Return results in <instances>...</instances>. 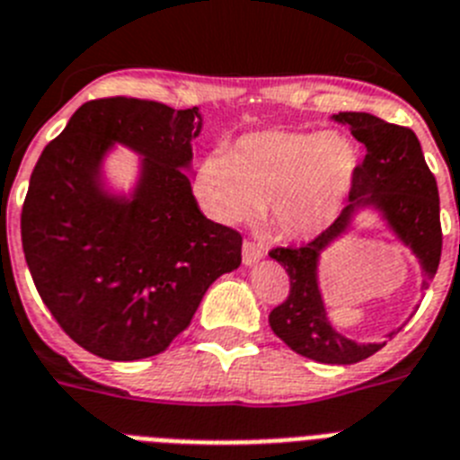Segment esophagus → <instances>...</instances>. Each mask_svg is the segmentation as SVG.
Returning a JSON list of instances; mask_svg holds the SVG:
<instances>
[{
    "instance_id": "1",
    "label": "esophagus",
    "mask_w": 460,
    "mask_h": 460,
    "mask_svg": "<svg viewBox=\"0 0 460 460\" xmlns=\"http://www.w3.org/2000/svg\"><path fill=\"white\" fill-rule=\"evenodd\" d=\"M262 257H264L262 245H257V243L252 241L243 243V264H245V267H252V264L260 262Z\"/></svg>"
}]
</instances>
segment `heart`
<instances>
[{"label":"heart","mask_w":460,"mask_h":460,"mask_svg":"<svg viewBox=\"0 0 460 460\" xmlns=\"http://www.w3.org/2000/svg\"><path fill=\"white\" fill-rule=\"evenodd\" d=\"M359 148L342 132L262 129L229 151H212L196 172V196L222 224L267 217L283 238L312 241L340 217L359 172Z\"/></svg>","instance_id":"obj_1"}]
</instances>
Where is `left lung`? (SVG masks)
I'll use <instances>...</instances> for the list:
<instances>
[{
    "instance_id": "8db88e82",
    "label": "left lung",
    "mask_w": 460,
    "mask_h": 460,
    "mask_svg": "<svg viewBox=\"0 0 460 460\" xmlns=\"http://www.w3.org/2000/svg\"><path fill=\"white\" fill-rule=\"evenodd\" d=\"M333 120L349 127L354 139L366 146V155L354 179L349 205L340 217L307 245L269 252L290 276L288 297L271 309L269 326L293 352L307 359L357 364L378 352L385 342H354L328 321L319 288L321 252L352 229L361 210L371 208L416 255L423 271V288H428L442 255L439 193L430 167L425 165L420 141L409 127L390 125L371 113H338Z\"/></svg>"
}]
</instances>
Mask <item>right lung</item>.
Instances as JSON below:
<instances>
[{"label":"right lung","instance_id":"obj_1","mask_svg":"<svg viewBox=\"0 0 460 460\" xmlns=\"http://www.w3.org/2000/svg\"><path fill=\"white\" fill-rule=\"evenodd\" d=\"M200 127L196 106L87 101L32 170L21 215L25 262L58 326L101 359L165 352L205 290L241 264V234L205 217L186 174ZM115 143L142 155L129 197L102 181Z\"/></svg>","mask_w":460,"mask_h":460}]
</instances>
